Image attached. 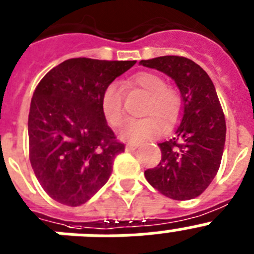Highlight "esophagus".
Segmentation results:
<instances>
[{
  "mask_svg": "<svg viewBox=\"0 0 254 254\" xmlns=\"http://www.w3.org/2000/svg\"><path fill=\"white\" fill-rule=\"evenodd\" d=\"M136 148H138V144H127V147H125L127 151H135Z\"/></svg>",
  "mask_w": 254,
  "mask_h": 254,
  "instance_id": "esophagus-1",
  "label": "esophagus"
}]
</instances>
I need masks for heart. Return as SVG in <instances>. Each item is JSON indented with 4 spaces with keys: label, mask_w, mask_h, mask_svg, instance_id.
<instances>
[{
    "label": "heart",
    "mask_w": 254,
    "mask_h": 254,
    "mask_svg": "<svg viewBox=\"0 0 254 254\" xmlns=\"http://www.w3.org/2000/svg\"><path fill=\"white\" fill-rule=\"evenodd\" d=\"M125 88L135 89L147 96L143 116L148 118L127 121L120 131V139L130 144H140L158 136L161 125L170 127L182 112V97L173 87L166 85L165 79L158 74L143 71L134 75L125 83ZM101 109L106 121L111 127H120L125 120L123 89L111 83L103 90Z\"/></svg>",
    "instance_id": "1"
}]
</instances>
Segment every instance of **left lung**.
<instances>
[{
    "label": "left lung",
    "mask_w": 254,
    "mask_h": 254,
    "mask_svg": "<svg viewBox=\"0 0 254 254\" xmlns=\"http://www.w3.org/2000/svg\"><path fill=\"white\" fill-rule=\"evenodd\" d=\"M140 65L175 80L183 101V119L173 139L160 143V164L144 171L147 182L176 200L198 197L219 171L226 123L215 85L199 65L182 56L142 60Z\"/></svg>",
    "instance_id": "8db88e82"
}]
</instances>
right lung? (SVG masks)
Returning <instances> with one entry per match:
<instances>
[{
    "label": "right lung",
    "mask_w": 254,
    "mask_h": 254,
    "mask_svg": "<svg viewBox=\"0 0 254 254\" xmlns=\"http://www.w3.org/2000/svg\"><path fill=\"white\" fill-rule=\"evenodd\" d=\"M135 63L70 59L35 88L28 119L30 164L42 188L59 203L80 206L109 180L125 145L107 125L101 97Z\"/></svg>",
    "instance_id": "add662e5"
}]
</instances>
